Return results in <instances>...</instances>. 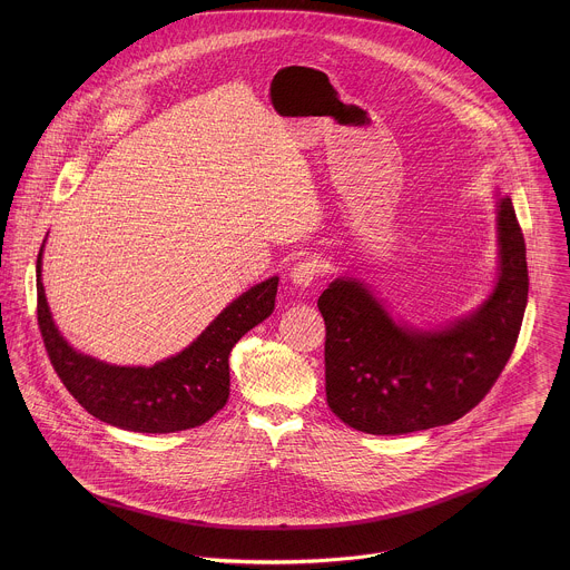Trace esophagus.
<instances>
[{
    "instance_id": "1",
    "label": "esophagus",
    "mask_w": 570,
    "mask_h": 570,
    "mask_svg": "<svg viewBox=\"0 0 570 570\" xmlns=\"http://www.w3.org/2000/svg\"><path fill=\"white\" fill-rule=\"evenodd\" d=\"M318 272H321V265L316 258H305V261H298L289 274L292 283L301 289H307L316 278H318Z\"/></svg>"
}]
</instances>
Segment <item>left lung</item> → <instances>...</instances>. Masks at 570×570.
Wrapping results in <instances>:
<instances>
[{
	"mask_svg": "<svg viewBox=\"0 0 570 570\" xmlns=\"http://www.w3.org/2000/svg\"><path fill=\"white\" fill-rule=\"evenodd\" d=\"M498 278L468 316L441 326L395 321L373 289L337 276L325 318L326 404L366 434L448 425L476 406L513 353L529 296L527 247L507 195L495 193Z\"/></svg>",
	"mask_w": 570,
	"mask_h": 570,
	"instance_id": "8db88e82",
	"label": "left lung"
}]
</instances>
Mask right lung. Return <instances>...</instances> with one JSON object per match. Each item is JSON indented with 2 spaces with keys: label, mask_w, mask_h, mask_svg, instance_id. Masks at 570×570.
I'll list each match as a JSON object with an SVG mask.
<instances>
[{
  "label": "right lung",
  "mask_w": 570,
  "mask_h": 570,
  "mask_svg": "<svg viewBox=\"0 0 570 570\" xmlns=\"http://www.w3.org/2000/svg\"><path fill=\"white\" fill-rule=\"evenodd\" d=\"M46 245V242H43ZM37 256V321L50 362L89 414L131 430L166 434L206 423L230 395V351L274 312L278 276L235 298L197 340L154 366H118L77 351L52 321Z\"/></svg>",
  "instance_id": "1"
}]
</instances>
